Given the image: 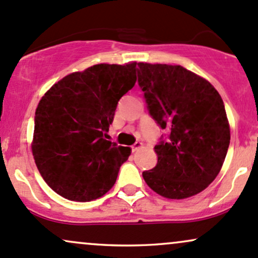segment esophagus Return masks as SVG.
<instances>
[{
  "instance_id": "34e87169",
  "label": "esophagus",
  "mask_w": 258,
  "mask_h": 258,
  "mask_svg": "<svg viewBox=\"0 0 258 258\" xmlns=\"http://www.w3.org/2000/svg\"><path fill=\"white\" fill-rule=\"evenodd\" d=\"M142 147H143V144H142L141 142H136V143L132 146V152H133V153L137 152V150L141 149Z\"/></svg>"
}]
</instances>
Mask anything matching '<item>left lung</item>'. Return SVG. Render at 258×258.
I'll list each match as a JSON object with an SVG mask.
<instances>
[{
    "mask_svg": "<svg viewBox=\"0 0 258 258\" xmlns=\"http://www.w3.org/2000/svg\"><path fill=\"white\" fill-rule=\"evenodd\" d=\"M138 85L155 122L168 132L158 164L143 178L167 199L200 193L220 173L230 142L226 109L215 87L180 65L139 63Z\"/></svg>",
    "mask_w": 258,
    "mask_h": 258,
    "instance_id": "left-lung-1",
    "label": "left lung"
}]
</instances>
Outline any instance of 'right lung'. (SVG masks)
Wrapping results in <instances>:
<instances>
[{
	"label": "right lung",
	"mask_w": 258,
	"mask_h": 258,
	"mask_svg": "<svg viewBox=\"0 0 258 258\" xmlns=\"http://www.w3.org/2000/svg\"><path fill=\"white\" fill-rule=\"evenodd\" d=\"M139 64H97L44 93L35 112L32 155L55 193L74 201L103 197L131 149L108 141L117 103L135 86Z\"/></svg>",
	"instance_id": "right-lung-1"
}]
</instances>
